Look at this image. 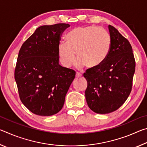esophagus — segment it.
Listing matches in <instances>:
<instances>
[{
  "label": "esophagus",
  "mask_w": 147,
  "mask_h": 147,
  "mask_svg": "<svg viewBox=\"0 0 147 147\" xmlns=\"http://www.w3.org/2000/svg\"><path fill=\"white\" fill-rule=\"evenodd\" d=\"M82 76V74L81 73H78V72H76V76L77 77V78H79V77H81Z\"/></svg>",
  "instance_id": "1"
}]
</instances>
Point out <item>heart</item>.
Listing matches in <instances>:
<instances>
[{"mask_svg": "<svg viewBox=\"0 0 147 147\" xmlns=\"http://www.w3.org/2000/svg\"><path fill=\"white\" fill-rule=\"evenodd\" d=\"M66 42L61 41L58 49L59 60L65 67H69L78 57L76 65L81 69L87 65L96 68L103 63L111 48L108 32L101 26H77L69 31Z\"/></svg>", "mask_w": 147, "mask_h": 147, "instance_id": "1", "label": "heart"}]
</instances>
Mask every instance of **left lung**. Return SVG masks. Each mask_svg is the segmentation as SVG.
Masks as SVG:
<instances>
[{
	"label": "left lung",
	"mask_w": 147,
	"mask_h": 147,
	"mask_svg": "<svg viewBox=\"0 0 147 147\" xmlns=\"http://www.w3.org/2000/svg\"><path fill=\"white\" fill-rule=\"evenodd\" d=\"M111 44L108 56L100 65L84 74L88 87L87 104L92 111L106 114L117 110L130 95L135 73L132 48L115 27L108 26Z\"/></svg>",
	"instance_id": "1"
}]
</instances>
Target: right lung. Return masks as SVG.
<instances>
[{
	"mask_svg": "<svg viewBox=\"0 0 147 147\" xmlns=\"http://www.w3.org/2000/svg\"><path fill=\"white\" fill-rule=\"evenodd\" d=\"M70 26L59 23L39 26L20 49L15 69L20 99L36 115L51 116L63 108L75 71L59 63L61 34Z\"/></svg>",
	"mask_w": 147,
	"mask_h": 147,
	"instance_id": "right-lung-1",
	"label": "right lung"
}]
</instances>
